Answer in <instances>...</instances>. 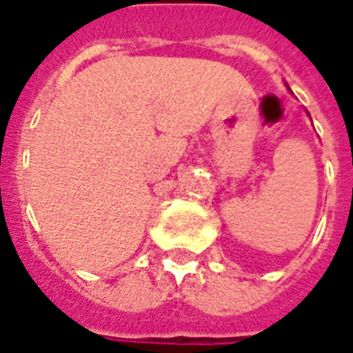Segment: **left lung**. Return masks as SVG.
<instances>
[{
  "mask_svg": "<svg viewBox=\"0 0 353 353\" xmlns=\"http://www.w3.org/2000/svg\"><path fill=\"white\" fill-rule=\"evenodd\" d=\"M307 116H310V114H307Z\"/></svg>",
  "mask_w": 353,
  "mask_h": 353,
  "instance_id": "obj_1",
  "label": "left lung"
}]
</instances>
